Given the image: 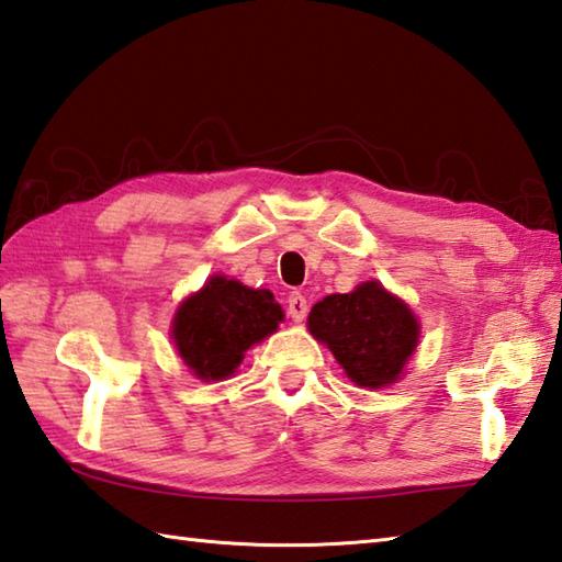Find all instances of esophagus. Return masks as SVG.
I'll return each mask as SVG.
<instances>
[{"label": "esophagus", "mask_w": 562, "mask_h": 562, "mask_svg": "<svg viewBox=\"0 0 562 562\" xmlns=\"http://www.w3.org/2000/svg\"><path fill=\"white\" fill-rule=\"evenodd\" d=\"M289 315L293 317V323H303V319H305V315H307V301H305L303 293L293 291L289 295Z\"/></svg>", "instance_id": "1"}]
</instances>
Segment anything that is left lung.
<instances>
[{
  "mask_svg": "<svg viewBox=\"0 0 562 562\" xmlns=\"http://www.w3.org/2000/svg\"><path fill=\"white\" fill-rule=\"evenodd\" d=\"M307 329L335 353L349 381L369 391L395 383L419 341L415 313L378 281L323 297L307 315Z\"/></svg>",
  "mask_w": 562,
  "mask_h": 562,
  "instance_id": "8db88e82",
  "label": "left lung"
}]
</instances>
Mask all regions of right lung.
<instances>
[{
	"mask_svg": "<svg viewBox=\"0 0 562 562\" xmlns=\"http://www.w3.org/2000/svg\"><path fill=\"white\" fill-rule=\"evenodd\" d=\"M281 305L267 289H247L235 279L211 277L179 305L171 323L181 361L201 381L233 375L245 351L277 331Z\"/></svg>",
	"mask_w": 562,
	"mask_h": 562,
	"instance_id": "1",
	"label": "right lung"
}]
</instances>
